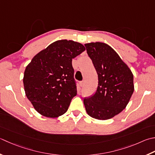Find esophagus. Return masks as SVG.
I'll return each mask as SVG.
<instances>
[{
    "label": "esophagus",
    "mask_w": 155,
    "mask_h": 155,
    "mask_svg": "<svg viewBox=\"0 0 155 155\" xmlns=\"http://www.w3.org/2000/svg\"><path fill=\"white\" fill-rule=\"evenodd\" d=\"M84 81L80 82V86H81V87H83L84 86Z\"/></svg>",
    "instance_id": "esophagus-1"
}]
</instances>
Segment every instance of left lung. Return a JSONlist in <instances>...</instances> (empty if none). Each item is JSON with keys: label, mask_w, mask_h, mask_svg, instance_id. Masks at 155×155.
Masks as SVG:
<instances>
[{"label": "left lung", "mask_w": 155, "mask_h": 155, "mask_svg": "<svg viewBox=\"0 0 155 155\" xmlns=\"http://www.w3.org/2000/svg\"><path fill=\"white\" fill-rule=\"evenodd\" d=\"M98 74L93 95L83 100L89 116L105 120L126 108L134 90L131 70L110 45L102 42L84 44Z\"/></svg>", "instance_id": "8db88e82"}]
</instances>
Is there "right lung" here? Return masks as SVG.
<instances>
[{
  "label": "right lung",
  "mask_w": 155,
  "mask_h": 155,
  "mask_svg": "<svg viewBox=\"0 0 155 155\" xmlns=\"http://www.w3.org/2000/svg\"><path fill=\"white\" fill-rule=\"evenodd\" d=\"M84 50L78 42L58 40L36 54L27 66L24 89L39 114L54 118L68 110L77 94L72 60Z\"/></svg>",
  "instance_id": "add662e5"
}]
</instances>
